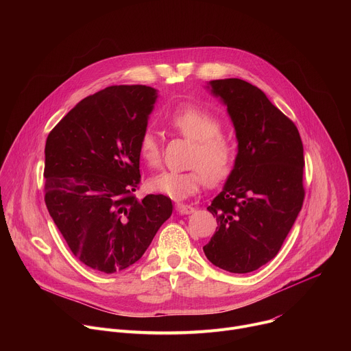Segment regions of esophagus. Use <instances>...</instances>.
<instances>
[{"mask_svg":"<svg viewBox=\"0 0 351 351\" xmlns=\"http://www.w3.org/2000/svg\"><path fill=\"white\" fill-rule=\"evenodd\" d=\"M175 208H176V211H178L179 214H184V215H189V214H193V213H194V207H191V206H189V204H183V203H178V204L175 206Z\"/></svg>","mask_w":351,"mask_h":351,"instance_id":"34e87169","label":"esophagus"}]
</instances>
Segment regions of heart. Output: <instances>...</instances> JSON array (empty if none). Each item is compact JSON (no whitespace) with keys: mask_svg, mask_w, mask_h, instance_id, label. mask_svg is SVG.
<instances>
[{"mask_svg":"<svg viewBox=\"0 0 351 351\" xmlns=\"http://www.w3.org/2000/svg\"><path fill=\"white\" fill-rule=\"evenodd\" d=\"M167 123L178 136L193 143L189 161L193 168L183 172H161L148 182L149 190L173 199H183L206 183L217 184L230 175L237 147L234 138L221 130L222 122L215 114L184 106L175 110ZM138 156L148 167L156 168L161 164V145L152 130H145L140 136Z\"/></svg>","mask_w":351,"mask_h":351,"instance_id":"heart-1","label":"heart"}]
</instances>
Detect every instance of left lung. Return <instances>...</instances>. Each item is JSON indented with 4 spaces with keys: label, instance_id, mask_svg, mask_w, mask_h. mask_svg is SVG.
I'll return each instance as SVG.
<instances>
[{
    "label": "left lung",
    "instance_id": "8db88e82",
    "mask_svg": "<svg viewBox=\"0 0 351 351\" xmlns=\"http://www.w3.org/2000/svg\"><path fill=\"white\" fill-rule=\"evenodd\" d=\"M236 129L239 153L208 211L218 228L203 247L217 267L247 274L269 263L304 202L303 141L267 95L241 79L211 82Z\"/></svg>",
    "mask_w": 351,
    "mask_h": 351
}]
</instances>
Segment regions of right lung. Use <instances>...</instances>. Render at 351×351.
I'll return each instance as SVG.
<instances>
[{"label": "right lung", "instance_id": "obj_1", "mask_svg": "<svg viewBox=\"0 0 351 351\" xmlns=\"http://www.w3.org/2000/svg\"><path fill=\"white\" fill-rule=\"evenodd\" d=\"M156 90L110 86L83 98L45 141L44 202L73 256L115 274L141 258L172 214L171 198L138 189V138Z\"/></svg>", "mask_w": 351, "mask_h": 351}]
</instances>
